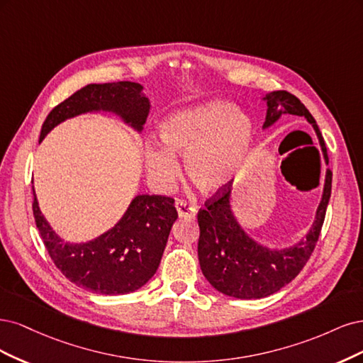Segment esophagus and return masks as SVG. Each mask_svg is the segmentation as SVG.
Masks as SVG:
<instances>
[{
  "instance_id": "34e87169",
  "label": "esophagus",
  "mask_w": 363,
  "mask_h": 363,
  "mask_svg": "<svg viewBox=\"0 0 363 363\" xmlns=\"http://www.w3.org/2000/svg\"><path fill=\"white\" fill-rule=\"evenodd\" d=\"M174 206H177V211H178L179 217H193L196 214V208L189 205L186 202L178 201Z\"/></svg>"
}]
</instances>
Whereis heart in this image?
Here are the masks:
<instances>
[{
	"label": "heart",
	"mask_w": 363,
	"mask_h": 363,
	"mask_svg": "<svg viewBox=\"0 0 363 363\" xmlns=\"http://www.w3.org/2000/svg\"><path fill=\"white\" fill-rule=\"evenodd\" d=\"M255 128L247 114L226 101H206L169 113L160 123L166 146L146 149V170L160 190L178 181L185 169L201 191L216 194L226 190L244 170L253 146Z\"/></svg>",
	"instance_id": "obj_1"
}]
</instances>
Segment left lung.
<instances>
[{"label":"left lung","mask_w":363,"mask_h":363,"mask_svg":"<svg viewBox=\"0 0 363 363\" xmlns=\"http://www.w3.org/2000/svg\"><path fill=\"white\" fill-rule=\"evenodd\" d=\"M261 99L267 102L262 130L274 125L282 114L303 116L312 125L324 160H327L318 125L298 98L285 90H277L267 93ZM330 191L332 172L327 169L323 196L309 232L300 241L282 249L267 247L244 230L232 211V190L229 186L208 199L206 208L197 214L201 228L197 244L199 264L208 282L221 294L241 300L264 298L282 289L311 258L324 223Z\"/></svg>","instance_id":"left-lung-1"}]
</instances>
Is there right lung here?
<instances>
[{
	"instance_id": "add662e5",
	"label": "right lung",
	"mask_w": 363,
	"mask_h": 363,
	"mask_svg": "<svg viewBox=\"0 0 363 363\" xmlns=\"http://www.w3.org/2000/svg\"><path fill=\"white\" fill-rule=\"evenodd\" d=\"M101 111L118 116L140 134L150 111V101L143 86L133 81L89 84L52 108L43 122L39 143L62 122ZM33 196L34 220L55 267L77 286L105 296L130 294L147 284L158 270L169 233L178 218L172 197L137 194L111 229L90 241L72 242L58 237L46 221L34 186Z\"/></svg>"
}]
</instances>
